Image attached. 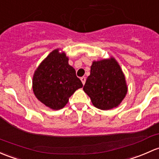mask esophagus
Instances as JSON below:
<instances>
[{
	"mask_svg": "<svg viewBox=\"0 0 159 159\" xmlns=\"http://www.w3.org/2000/svg\"><path fill=\"white\" fill-rule=\"evenodd\" d=\"M81 82H82V84H85V81H86V78H85V77H81Z\"/></svg>",
	"mask_w": 159,
	"mask_h": 159,
	"instance_id": "1",
	"label": "esophagus"
}]
</instances>
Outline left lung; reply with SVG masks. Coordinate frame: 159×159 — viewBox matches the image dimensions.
<instances>
[{"label":"left lung","instance_id":"left-lung-1","mask_svg":"<svg viewBox=\"0 0 159 159\" xmlns=\"http://www.w3.org/2000/svg\"><path fill=\"white\" fill-rule=\"evenodd\" d=\"M83 90L98 109L107 110L119 106L127 93V85L116 59L93 61Z\"/></svg>","mask_w":159,"mask_h":159}]
</instances>
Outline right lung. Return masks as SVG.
<instances>
[{"mask_svg":"<svg viewBox=\"0 0 159 159\" xmlns=\"http://www.w3.org/2000/svg\"><path fill=\"white\" fill-rule=\"evenodd\" d=\"M83 87L68 58L59 49L49 53L35 71L33 91L40 102L52 110H60L76 90Z\"/></svg>","mask_w":159,"mask_h":159,"instance_id":"1","label":"right lung"}]
</instances>
